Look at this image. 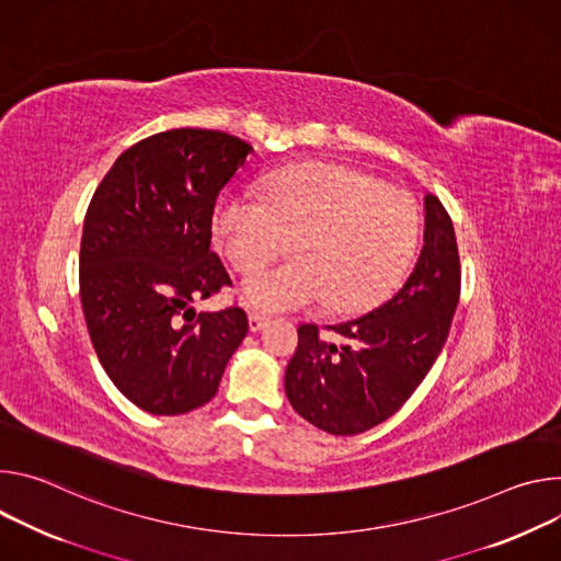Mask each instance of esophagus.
<instances>
[{"label":"esophagus","instance_id":"34e87169","mask_svg":"<svg viewBox=\"0 0 561 561\" xmlns=\"http://www.w3.org/2000/svg\"><path fill=\"white\" fill-rule=\"evenodd\" d=\"M267 323H270L267 317H263V314H259V312H249V330H252L254 334L261 332V330H265Z\"/></svg>","mask_w":561,"mask_h":561}]
</instances>
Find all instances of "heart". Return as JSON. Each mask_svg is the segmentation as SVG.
<instances>
[{"mask_svg":"<svg viewBox=\"0 0 561 561\" xmlns=\"http://www.w3.org/2000/svg\"><path fill=\"white\" fill-rule=\"evenodd\" d=\"M419 227L408 192L334 162L289 167L267 180L263 198L227 196L211 218L214 240L238 272H253L293 240L294 262L240 283V298L263 314L328 298L339 314L363 312L401 280Z\"/></svg>","mask_w":561,"mask_h":561,"instance_id":"1","label":"heart"}]
</instances>
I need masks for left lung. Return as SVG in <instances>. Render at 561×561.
Returning a JSON list of instances; mask_svg holds the SVG:
<instances>
[{"instance_id":"1","label":"left lung","mask_w":561,"mask_h":561,"mask_svg":"<svg viewBox=\"0 0 561 561\" xmlns=\"http://www.w3.org/2000/svg\"><path fill=\"white\" fill-rule=\"evenodd\" d=\"M423 249L403 287L369 314L332 325L343 345L298 328L285 394L312 425L350 437L390 419L437 360L461 291L455 227L437 196L423 198Z\"/></svg>"}]
</instances>
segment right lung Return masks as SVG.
I'll return each mask as SVG.
<instances>
[{"instance_id": "obj_1", "label": "right lung", "mask_w": 561, "mask_h": 561, "mask_svg": "<svg viewBox=\"0 0 561 561\" xmlns=\"http://www.w3.org/2000/svg\"><path fill=\"white\" fill-rule=\"evenodd\" d=\"M254 153L209 129H171L124 151L87 209L80 298L113 386L149 414L192 412L218 392L247 336L240 307L196 312L231 278L211 252L222 186Z\"/></svg>"}]
</instances>
